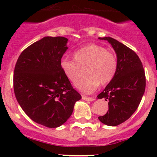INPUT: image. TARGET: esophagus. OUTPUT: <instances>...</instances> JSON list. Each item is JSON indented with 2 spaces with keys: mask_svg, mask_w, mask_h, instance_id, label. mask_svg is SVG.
<instances>
[{
  "mask_svg": "<svg viewBox=\"0 0 157 157\" xmlns=\"http://www.w3.org/2000/svg\"><path fill=\"white\" fill-rule=\"evenodd\" d=\"M82 99H83V100H85V101H90V102H91V101L95 100L94 98H93V97H86V96H82Z\"/></svg>",
  "mask_w": 157,
  "mask_h": 157,
  "instance_id": "esophagus-1",
  "label": "esophagus"
}]
</instances>
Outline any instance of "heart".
I'll list each match as a JSON object with an SVG mask.
<instances>
[{
  "label": "heart",
  "mask_w": 157,
  "mask_h": 157,
  "mask_svg": "<svg viewBox=\"0 0 157 157\" xmlns=\"http://www.w3.org/2000/svg\"><path fill=\"white\" fill-rule=\"evenodd\" d=\"M73 60L63 58L60 67L64 77L74 83L80 76V68H84L86 79L80 80L76 86L83 93L94 92L100 83L105 86L115 77L118 69L116 55L105 47L90 44L77 49L73 53Z\"/></svg>",
  "instance_id": "heart-1"
}]
</instances>
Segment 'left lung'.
<instances>
[{"label":"left lung","instance_id":"8db88e82","mask_svg":"<svg viewBox=\"0 0 157 157\" xmlns=\"http://www.w3.org/2000/svg\"><path fill=\"white\" fill-rule=\"evenodd\" d=\"M108 41L115 50L118 69L113 80L97 96L109 101V110L99 120L109 126H117L128 120L137 110L146 86L143 64L137 54L111 37L99 38Z\"/></svg>","mask_w":157,"mask_h":157}]
</instances>
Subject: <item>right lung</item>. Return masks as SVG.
I'll use <instances>...</instances> for the list:
<instances>
[{
    "label": "right lung",
    "instance_id": "add662e5",
    "mask_svg": "<svg viewBox=\"0 0 157 157\" xmlns=\"http://www.w3.org/2000/svg\"><path fill=\"white\" fill-rule=\"evenodd\" d=\"M67 41L61 36L42 38L20 54L14 68L17 102L33 121L48 128L66 122L81 99L60 67Z\"/></svg>",
    "mask_w": 157,
    "mask_h": 157
}]
</instances>
